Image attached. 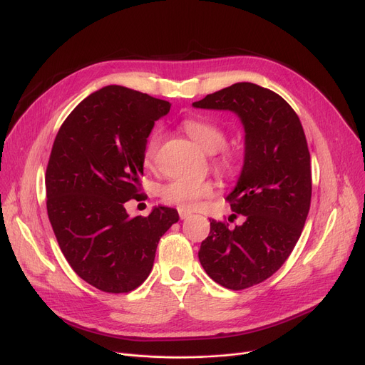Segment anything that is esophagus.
I'll list each match as a JSON object with an SVG mask.
<instances>
[{"label": "esophagus", "instance_id": "1", "mask_svg": "<svg viewBox=\"0 0 365 365\" xmlns=\"http://www.w3.org/2000/svg\"><path fill=\"white\" fill-rule=\"evenodd\" d=\"M190 216V212H187V210H182L179 208V217L183 220V219H187Z\"/></svg>", "mask_w": 365, "mask_h": 365}]
</instances>
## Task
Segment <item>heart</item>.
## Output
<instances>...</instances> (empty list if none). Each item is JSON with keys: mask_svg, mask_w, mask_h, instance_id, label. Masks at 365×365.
<instances>
[{"mask_svg": "<svg viewBox=\"0 0 365 365\" xmlns=\"http://www.w3.org/2000/svg\"><path fill=\"white\" fill-rule=\"evenodd\" d=\"M187 136L208 152H215V165L226 178L235 176L238 170V152L226 146V131L216 123L202 118H186L182 123ZM161 143V131L153 130L143 146V164L153 168ZM216 185L213 180L197 178H179L163 185L160 189L161 200L165 204L176 205L182 210H194L205 198L213 197Z\"/></svg>", "mask_w": 365, "mask_h": 365, "instance_id": "1", "label": "heart"}]
</instances>
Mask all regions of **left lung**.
Listing matches in <instances>:
<instances>
[{"mask_svg": "<svg viewBox=\"0 0 365 365\" xmlns=\"http://www.w3.org/2000/svg\"><path fill=\"white\" fill-rule=\"evenodd\" d=\"M229 109L245 128V160L227 197L244 223L229 229L210 219L200 262L207 275L229 290H244L272 277L292 255L309 213L311 153L294 109L275 91L237 83L194 103ZM231 216V217H232Z\"/></svg>", "mask_w": 365, "mask_h": 365, "instance_id": "left-lung-1", "label": "left lung"}]
</instances>
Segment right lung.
I'll return each mask as SVG.
<instances>
[{"label":"right lung","instance_id":"add662e5","mask_svg":"<svg viewBox=\"0 0 365 365\" xmlns=\"http://www.w3.org/2000/svg\"><path fill=\"white\" fill-rule=\"evenodd\" d=\"M171 103L108 86L76 106L56 134L46 171L47 215L75 274L105 293H128L148 278L160 238L179 220L157 207L130 217L140 197L143 146Z\"/></svg>","mask_w":365,"mask_h":365}]
</instances>
